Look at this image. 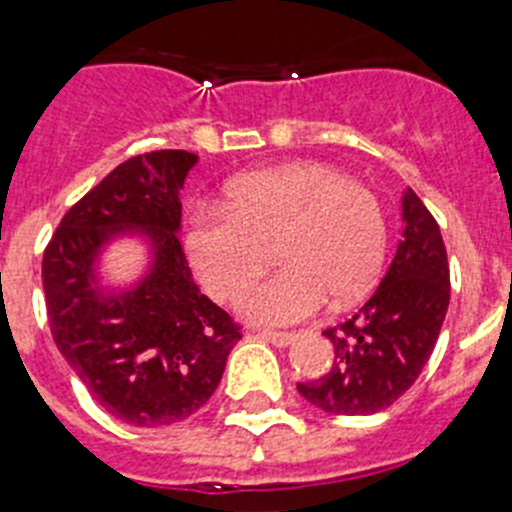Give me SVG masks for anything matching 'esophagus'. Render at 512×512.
<instances>
[{"mask_svg":"<svg viewBox=\"0 0 512 512\" xmlns=\"http://www.w3.org/2000/svg\"><path fill=\"white\" fill-rule=\"evenodd\" d=\"M262 337H265L267 342L275 344V347H287V344L294 342V337H297V334H294V332H277V329H265V332H262Z\"/></svg>","mask_w":512,"mask_h":512,"instance_id":"obj_1","label":"esophagus"}]
</instances>
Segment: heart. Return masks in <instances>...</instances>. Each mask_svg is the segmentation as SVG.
<instances>
[{"label":"heart","instance_id":"heart-1","mask_svg":"<svg viewBox=\"0 0 512 512\" xmlns=\"http://www.w3.org/2000/svg\"><path fill=\"white\" fill-rule=\"evenodd\" d=\"M386 218L364 183L324 163H287L232 180L225 205H198L185 247L205 287L235 299L270 262L282 265L240 297L260 324H294L361 297L386 257Z\"/></svg>","mask_w":512,"mask_h":512}]
</instances>
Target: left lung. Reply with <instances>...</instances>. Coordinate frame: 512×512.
Segmentation results:
<instances>
[{
	"mask_svg": "<svg viewBox=\"0 0 512 512\" xmlns=\"http://www.w3.org/2000/svg\"><path fill=\"white\" fill-rule=\"evenodd\" d=\"M451 299L446 245L421 198L404 195V232L381 285L349 319L324 329L334 344L327 374L297 391L327 414L384 411L414 386L436 347Z\"/></svg>",
	"mask_w": 512,
	"mask_h": 512,
	"instance_id": "8db88e82",
	"label": "left lung"
}]
</instances>
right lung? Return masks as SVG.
<instances>
[{"mask_svg": "<svg viewBox=\"0 0 512 512\" xmlns=\"http://www.w3.org/2000/svg\"><path fill=\"white\" fill-rule=\"evenodd\" d=\"M198 156L151 151L123 160L51 235L41 260L46 317L56 349L91 399L131 426L183 421L213 396L240 324L198 292L180 242V188ZM141 226L157 262L131 293L93 282L97 247Z\"/></svg>", "mask_w": 512, "mask_h": 512, "instance_id": "add662e5", "label": "right lung"}]
</instances>
